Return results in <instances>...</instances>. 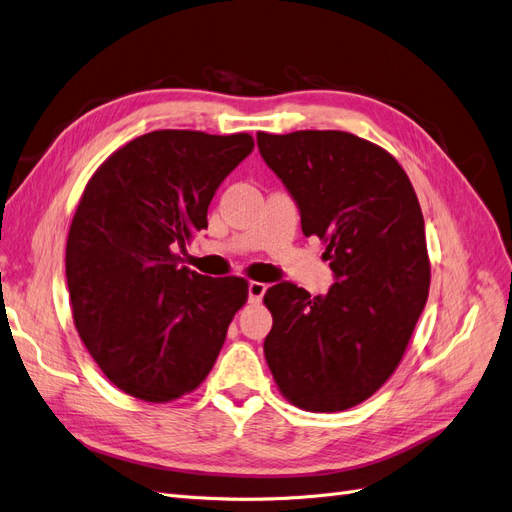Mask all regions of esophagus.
<instances>
[{
  "mask_svg": "<svg viewBox=\"0 0 512 512\" xmlns=\"http://www.w3.org/2000/svg\"><path fill=\"white\" fill-rule=\"evenodd\" d=\"M265 290H267V284L250 282L247 284V299H250V303H260V299L265 297Z\"/></svg>",
  "mask_w": 512,
  "mask_h": 512,
  "instance_id": "obj_1",
  "label": "esophagus"
}]
</instances>
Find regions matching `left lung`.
<instances>
[{"mask_svg": "<svg viewBox=\"0 0 512 512\" xmlns=\"http://www.w3.org/2000/svg\"><path fill=\"white\" fill-rule=\"evenodd\" d=\"M262 160L327 243L335 284L312 297L292 282L267 290L265 359L290 404L339 412L391 378L429 294L421 205L382 147L339 130L256 134Z\"/></svg>", "mask_w": 512, "mask_h": 512, "instance_id": "8db88e82", "label": "left lung"}]
</instances>
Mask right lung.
Masks as SVG:
<instances>
[{
  "mask_svg": "<svg viewBox=\"0 0 512 512\" xmlns=\"http://www.w3.org/2000/svg\"><path fill=\"white\" fill-rule=\"evenodd\" d=\"M254 149L250 134L156 130L89 179L66 245L72 316L117 389L164 404L192 393L247 301L243 277L179 267L220 183Z\"/></svg>",
  "mask_w": 512,
  "mask_h": 512,
  "instance_id": "obj_1",
  "label": "right lung"
}]
</instances>
